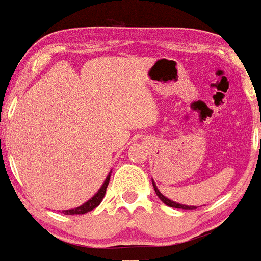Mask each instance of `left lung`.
Segmentation results:
<instances>
[{
  "label": "left lung",
  "instance_id": "1",
  "mask_svg": "<svg viewBox=\"0 0 261 261\" xmlns=\"http://www.w3.org/2000/svg\"><path fill=\"white\" fill-rule=\"evenodd\" d=\"M153 186H154V190H155V194H156L158 197H159L160 200H162L164 203L166 204V206L174 207V208H182V210H194V208H197V207H196V206H186V204H180V203H176V202L169 200L168 197H165V196H164L162 192H160L159 190H158V187H156V185H155L154 181H153Z\"/></svg>",
  "mask_w": 261,
  "mask_h": 261
}]
</instances>
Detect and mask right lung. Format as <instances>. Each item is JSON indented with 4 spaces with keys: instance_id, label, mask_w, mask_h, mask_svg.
<instances>
[{
    "instance_id": "right-lung-1",
    "label": "right lung",
    "mask_w": 261,
    "mask_h": 261,
    "mask_svg": "<svg viewBox=\"0 0 261 261\" xmlns=\"http://www.w3.org/2000/svg\"><path fill=\"white\" fill-rule=\"evenodd\" d=\"M111 174H112V172H110V174L107 175L106 180H105V182H103V185L101 186V189H99L98 191L96 192V195L93 196V197L90 198V200L87 201V202H85V203L81 204V206L76 207V208L64 210L63 211L64 215H85V213L90 212V211H92L93 208H96V207H97L98 204L101 203L102 200H103L105 195H106V190H107L108 182H110Z\"/></svg>"
}]
</instances>
